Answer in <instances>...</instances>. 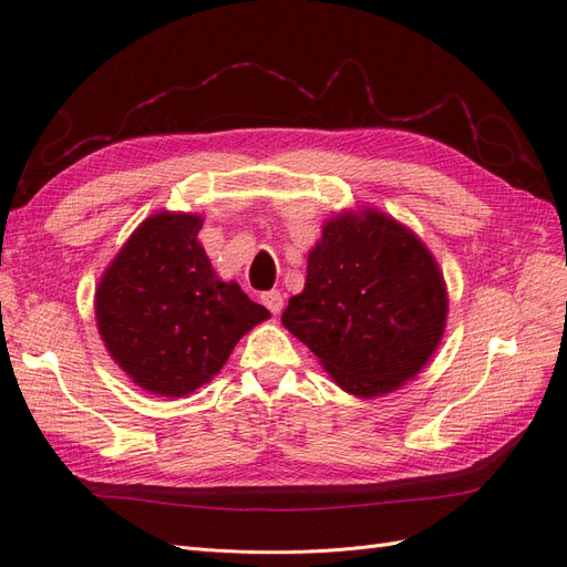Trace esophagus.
Segmentation results:
<instances>
[{
	"label": "esophagus",
	"instance_id": "obj_1",
	"mask_svg": "<svg viewBox=\"0 0 567 567\" xmlns=\"http://www.w3.org/2000/svg\"><path fill=\"white\" fill-rule=\"evenodd\" d=\"M262 302L271 315H279L284 310V293L281 290H267V293H262Z\"/></svg>",
	"mask_w": 567,
	"mask_h": 567
}]
</instances>
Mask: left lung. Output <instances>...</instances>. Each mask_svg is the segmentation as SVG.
<instances>
[{"label":"left lung","instance_id":"1","mask_svg":"<svg viewBox=\"0 0 567 567\" xmlns=\"http://www.w3.org/2000/svg\"><path fill=\"white\" fill-rule=\"evenodd\" d=\"M447 286L421 238L375 208L326 219L286 329L357 398L402 388L427 364L447 323Z\"/></svg>","mask_w":567,"mask_h":567}]
</instances>
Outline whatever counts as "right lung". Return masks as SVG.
Masks as SVG:
<instances>
[{
  "instance_id": "1",
  "label": "right lung",
  "mask_w": 567,
  "mask_h": 567,
  "mask_svg": "<svg viewBox=\"0 0 567 567\" xmlns=\"http://www.w3.org/2000/svg\"><path fill=\"white\" fill-rule=\"evenodd\" d=\"M203 217L144 219L101 277L99 336L130 381L151 394L184 398L227 364L236 342L269 310L236 281H221L198 244Z\"/></svg>"
}]
</instances>
